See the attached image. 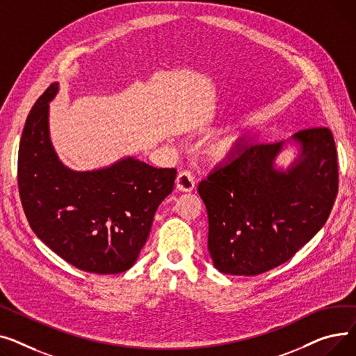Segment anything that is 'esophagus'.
I'll use <instances>...</instances> for the list:
<instances>
[{"label":"esophagus","instance_id":"1","mask_svg":"<svg viewBox=\"0 0 356 356\" xmlns=\"http://www.w3.org/2000/svg\"><path fill=\"white\" fill-rule=\"evenodd\" d=\"M175 185H177V190L182 193H191L195 186L194 175L190 171H181L177 177Z\"/></svg>","mask_w":356,"mask_h":356}]
</instances>
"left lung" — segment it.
I'll return each mask as SVG.
<instances>
[{"label": "left lung", "mask_w": 356, "mask_h": 356, "mask_svg": "<svg viewBox=\"0 0 356 356\" xmlns=\"http://www.w3.org/2000/svg\"><path fill=\"white\" fill-rule=\"evenodd\" d=\"M300 154L276 168L284 140L248 145L198 185L208 214V252L225 275L275 268L315 236L338 194V162L327 128L291 136Z\"/></svg>", "instance_id": "8db88e82"}]
</instances>
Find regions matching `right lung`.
<instances>
[{
  "mask_svg": "<svg viewBox=\"0 0 356 356\" xmlns=\"http://www.w3.org/2000/svg\"><path fill=\"white\" fill-rule=\"evenodd\" d=\"M58 83L30 111L18 149V191L35 236L72 266L118 275L136 261L177 170L134 156L95 171L63 165L50 140L49 102Z\"/></svg>",
  "mask_w": 356,
  "mask_h": 356,
  "instance_id": "obj_1",
  "label": "right lung"
}]
</instances>
